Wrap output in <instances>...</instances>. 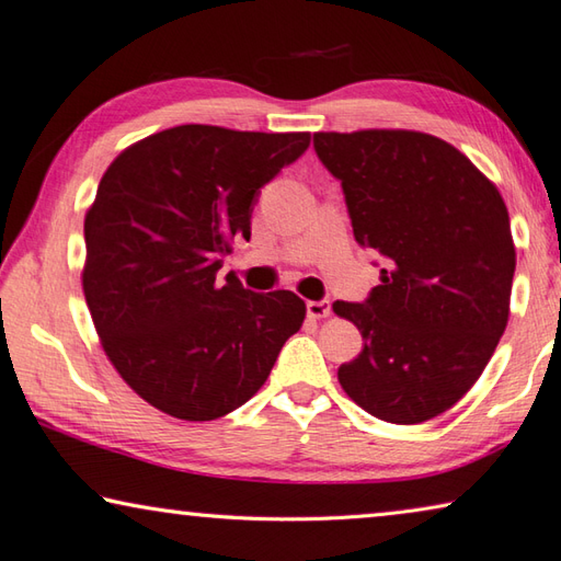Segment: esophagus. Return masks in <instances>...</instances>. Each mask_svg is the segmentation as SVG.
<instances>
[{
    "label": "esophagus",
    "mask_w": 561,
    "mask_h": 561,
    "mask_svg": "<svg viewBox=\"0 0 561 561\" xmlns=\"http://www.w3.org/2000/svg\"><path fill=\"white\" fill-rule=\"evenodd\" d=\"M306 311H308V318H313V320L328 318L330 316V301H308Z\"/></svg>",
    "instance_id": "obj_1"
}]
</instances>
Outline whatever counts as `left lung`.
Instances as JSON below:
<instances>
[{
  "instance_id": "1",
  "label": "left lung",
  "mask_w": 561,
  "mask_h": 561,
  "mask_svg": "<svg viewBox=\"0 0 561 561\" xmlns=\"http://www.w3.org/2000/svg\"><path fill=\"white\" fill-rule=\"evenodd\" d=\"M313 147L342 183L356 243L388 260L364 304H332L364 337L340 386L383 422L434 420L478 383L508 323L504 197L462 151L414 129L316 133Z\"/></svg>"
}]
</instances>
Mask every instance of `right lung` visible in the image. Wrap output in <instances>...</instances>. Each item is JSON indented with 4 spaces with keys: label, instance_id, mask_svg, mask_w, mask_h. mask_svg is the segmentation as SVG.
Returning <instances> with one entry per match:
<instances>
[{
    "label": "right lung",
    "instance_id": "1",
    "mask_svg": "<svg viewBox=\"0 0 561 561\" xmlns=\"http://www.w3.org/2000/svg\"><path fill=\"white\" fill-rule=\"evenodd\" d=\"M308 145V133L178 125L103 173L81 287L105 356L151 408L185 422L233 412L304 325L294 291L255 294L217 272L233 238H250L260 187Z\"/></svg>",
    "mask_w": 561,
    "mask_h": 561
}]
</instances>
